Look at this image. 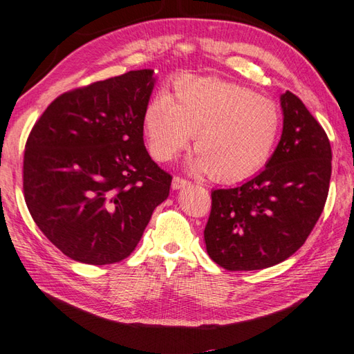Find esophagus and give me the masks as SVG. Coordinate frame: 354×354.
Returning a JSON list of instances; mask_svg holds the SVG:
<instances>
[{
  "label": "esophagus",
  "instance_id": "obj_1",
  "mask_svg": "<svg viewBox=\"0 0 354 354\" xmlns=\"http://www.w3.org/2000/svg\"><path fill=\"white\" fill-rule=\"evenodd\" d=\"M187 185H190V183L180 176H175L174 180H171V188H174V190H179V188H184Z\"/></svg>",
  "mask_w": 354,
  "mask_h": 354
}]
</instances>
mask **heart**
I'll list each match as a JSON object with an SVG mask.
<instances>
[{"label":"heart","mask_w":354,"mask_h":354,"mask_svg":"<svg viewBox=\"0 0 354 354\" xmlns=\"http://www.w3.org/2000/svg\"><path fill=\"white\" fill-rule=\"evenodd\" d=\"M143 123L151 153L170 161L196 136L194 175L238 183L266 166L281 131L274 101L217 78L180 77L171 97L160 93L146 105Z\"/></svg>","instance_id":"obj_1"}]
</instances>
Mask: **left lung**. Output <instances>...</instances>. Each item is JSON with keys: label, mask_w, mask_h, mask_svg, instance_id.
I'll return each instance as SVG.
<instances>
[{"label": "left lung", "mask_w": 354, "mask_h": 354, "mask_svg": "<svg viewBox=\"0 0 354 354\" xmlns=\"http://www.w3.org/2000/svg\"><path fill=\"white\" fill-rule=\"evenodd\" d=\"M283 129L266 169L211 193L203 236L209 258L229 271L273 267L297 252L324 208L332 175L327 134L297 96H281Z\"/></svg>", "instance_id": "8db88e82"}]
</instances>
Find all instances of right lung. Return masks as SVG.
Listing matches in <instances>:
<instances>
[{
    "instance_id": "1",
    "label": "right lung",
    "mask_w": 354,
    "mask_h": 354,
    "mask_svg": "<svg viewBox=\"0 0 354 354\" xmlns=\"http://www.w3.org/2000/svg\"><path fill=\"white\" fill-rule=\"evenodd\" d=\"M155 77L129 71L60 95L35 123L24 152V196L40 231L73 261L128 258L171 176L143 142Z\"/></svg>"
}]
</instances>
